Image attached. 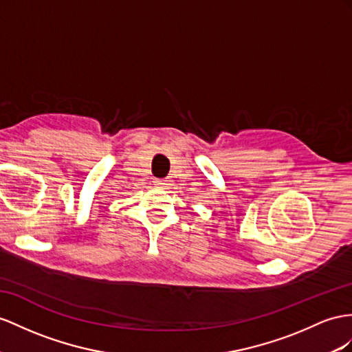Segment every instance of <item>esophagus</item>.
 Wrapping results in <instances>:
<instances>
[{
	"label": "esophagus",
	"instance_id": "obj_1",
	"mask_svg": "<svg viewBox=\"0 0 352 352\" xmlns=\"http://www.w3.org/2000/svg\"><path fill=\"white\" fill-rule=\"evenodd\" d=\"M156 186H159V187H168V186H170V183L168 182V179H156Z\"/></svg>",
	"mask_w": 352,
	"mask_h": 352
}]
</instances>
